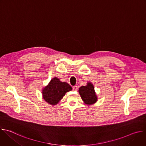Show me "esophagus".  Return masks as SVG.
I'll use <instances>...</instances> for the list:
<instances>
[{
  "mask_svg": "<svg viewBox=\"0 0 146 146\" xmlns=\"http://www.w3.org/2000/svg\"><path fill=\"white\" fill-rule=\"evenodd\" d=\"M77 89H78L77 86H73V91H77Z\"/></svg>",
  "mask_w": 146,
  "mask_h": 146,
  "instance_id": "1",
  "label": "esophagus"
}]
</instances>
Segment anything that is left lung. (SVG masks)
<instances>
[{
	"label": "left lung",
	"instance_id": "left-lung-1",
	"mask_svg": "<svg viewBox=\"0 0 146 146\" xmlns=\"http://www.w3.org/2000/svg\"><path fill=\"white\" fill-rule=\"evenodd\" d=\"M78 92L82 100L88 105H93L98 100L94 86L90 82H88L86 86H81L79 88Z\"/></svg>",
	"mask_w": 146,
	"mask_h": 146
}]
</instances>
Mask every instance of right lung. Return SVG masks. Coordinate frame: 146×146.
Wrapping results in <instances>:
<instances>
[{"label":"right lung","mask_w":146,"mask_h":146,"mask_svg":"<svg viewBox=\"0 0 146 146\" xmlns=\"http://www.w3.org/2000/svg\"><path fill=\"white\" fill-rule=\"evenodd\" d=\"M72 90V88L67 82H61L59 78L54 77L43 89V98L50 105H56L65 94Z\"/></svg>","instance_id":"obj_1"}]
</instances>
